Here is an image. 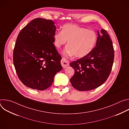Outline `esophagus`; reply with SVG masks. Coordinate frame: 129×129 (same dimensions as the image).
Segmentation results:
<instances>
[{"mask_svg": "<svg viewBox=\"0 0 129 129\" xmlns=\"http://www.w3.org/2000/svg\"><path fill=\"white\" fill-rule=\"evenodd\" d=\"M61 62V65L63 66V68H66L69 65V61L68 60H67L66 59H65V58H62Z\"/></svg>", "mask_w": 129, "mask_h": 129, "instance_id": "34e87169", "label": "esophagus"}]
</instances>
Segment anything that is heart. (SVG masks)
Instances as JSON below:
<instances>
[{"label":"heart","mask_w":129,"mask_h":129,"mask_svg":"<svg viewBox=\"0 0 129 129\" xmlns=\"http://www.w3.org/2000/svg\"><path fill=\"white\" fill-rule=\"evenodd\" d=\"M53 44L60 48L68 41V45L63 51L66 56L83 58L93 50L96 44L98 35L93 30L75 24L64 25L61 31H58L53 36Z\"/></svg>","instance_id":"heart-1"}]
</instances>
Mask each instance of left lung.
<instances>
[{
  "instance_id": "obj_1",
  "label": "left lung",
  "mask_w": 129,
  "mask_h": 129,
  "mask_svg": "<svg viewBox=\"0 0 129 129\" xmlns=\"http://www.w3.org/2000/svg\"><path fill=\"white\" fill-rule=\"evenodd\" d=\"M114 58L112 41L107 31H98L96 46L87 56L70 63L75 72L70 83L79 91H89L100 86L108 78Z\"/></svg>"
}]
</instances>
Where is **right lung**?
Wrapping results in <instances>:
<instances>
[{"label":"right lung","instance_id":"obj_1","mask_svg":"<svg viewBox=\"0 0 129 129\" xmlns=\"http://www.w3.org/2000/svg\"><path fill=\"white\" fill-rule=\"evenodd\" d=\"M56 30L51 20L38 18L24 27L17 37L13 62L19 80L28 88L47 89L63 68L62 57L53 44Z\"/></svg>","mask_w":129,"mask_h":129}]
</instances>
